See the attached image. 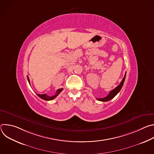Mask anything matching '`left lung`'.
I'll return each mask as SVG.
<instances>
[{"label": "left lung", "mask_w": 154, "mask_h": 154, "mask_svg": "<svg viewBox=\"0 0 154 154\" xmlns=\"http://www.w3.org/2000/svg\"><path fill=\"white\" fill-rule=\"evenodd\" d=\"M125 76H126V72H125V75H124L123 79H122V81L121 82L120 84H119L118 86H116L114 90H112L110 92H109V93L108 94V95L107 96H106V97H103V98H96V99H97L98 100H99V101L106 102V101L110 100L112 99L113 97H115L117 95V94L120 91V90H121L122 87V86H123V85H124V80H125Z\"/></svg>", "instance_id": "obj_1"}]
</instances>
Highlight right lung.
I'll list each match as a JSON object with an SVG mask.
<instances>
[{"label": "right lung", "instance_id": "1", "mask_svg": "<svg viewBox=\"0 0 154 154\" xmlns=\"http://www.w3.org/2000/svg\"><path fill=\"white\" fill-rule=\"evenodd\" d=\"M27 79H28V82H29V84H30V79H29V78L28 76H27ZM63 88H60V89L57 90V91H56V94H55V95L52 96H48L46 94H37V93H36V94H37L41 99H43V100H53L54 99H55V98L63 91Z\"/></svg>", "mask_w": 154, "mask_h": 154}]
</instances>
